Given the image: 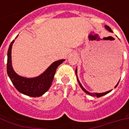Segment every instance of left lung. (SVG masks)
Listing matches in <instances>:
<instances>
[{"mask_svg":"<svg viewBox=\"0 0 129 129\" xmlns=\"http://www.w3.org/2000/svg\"><path fill=\"white\" fill-rule=\"evenodd\" d=\"M105 28L107 29V30H108L109 32H113V31L111 30V29L110 28V27H109V26L105 25ZM77 69L76 68V70H75L76 75H77ZM77 81H78L79 84V86H80V87H81V89L83 90H84V92H86V94L90 95V96H93V97H102V96H103V95H106V94H108V92H110L111 91V90H108V91H106V92H102V93H92V92H88V91H87L85 89L84 87L82 86V85L81 84V83H80V82H79V79H78V78H77ZM119 82L117 83V84L116 86H115V88H116V87L117 86V85H118V84H119Z\"/></svg>","mask_w":129,"mask_h":129,"instance_id":"1","label":"left lung"}]
</instances>
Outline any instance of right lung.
I'll use <instances>...</instances> for the list:
<instances>
[{
  "label": "right lung",
  "instance_id": "1",
  "mask_svg": "<svg viewBox=\"0 0 129 129\" xmlns=\"http://www.w3.org/2000/svg\"><path fill=\"white\" fill-rule=\"evenodd\" d=\"M18 37V36H17ZM14 40L10 43L7 52V75L18 92L29 97H37L43 95L50 88L53 81L56 70L59 65L64 61L61 59L52 63L41 75L34 78H26L18 75L14 72L12 66V48Z\"/></svg>",
  "mask_w": 129,
  "mask_h": 129
}]
</instances>
